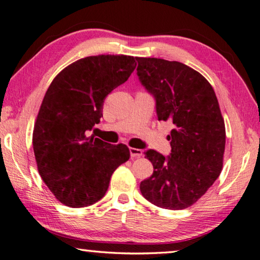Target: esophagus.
Instances as JSON below:
<instances>
[{"label":"esophagus","mask_w":260,"mask_h":260,"mask_svg":"<svg viewBox=\"0 0 260 260\" xmlns=\"http://www.w3.org/2000/svg\"><path fill=\"white\" fill-rule=\"evenodd\" d=\"M130 155L131 158H140V156L143 155V151L139 150V148H134V147H130Z\"/></svg>","instance_id":"34e87169"}]
</instances>
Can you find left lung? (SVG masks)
Masks as SVG:
<instances>
[{
	"label": "left lung",
	"instance_id": "1",
	"mask_svg": "<svg viewBox=\"0 0 260 260\" xmlns=\"http://www.w3.org/2000/svg\"><path fill=\"white\" fill-rule=\"evenodd\" d=\"M140 83L154 96L159 121L170 120L172 152H145L153 165L140 192L155 206L183 210L206 193L222 170L226 129L213 87L181 62L136 57Z\"/></svg>",
	"mask_w": 260,
	"mask_h": 260
}]
</instances>
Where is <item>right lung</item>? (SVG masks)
<instances>
[{
    "instance_id": "obj_1",
    "label": "right lung",
    "mask_w": 260,
    "mask_h": 260,
    "mask_svg": "<svg viewBox=\"0 0 260 260\" xmlns=\"http://www.w3.org/2000/svg\"><path fill=\"white\" fill-rule=\"evenodd\" d=\"M135 57L98 55L64 68L47 90L33 130L38 170L57 201L85 207L104 197L118 166L130 158L124 144L88 137L114 88L125 83Z\"/></svg>"
}]
</instances>
